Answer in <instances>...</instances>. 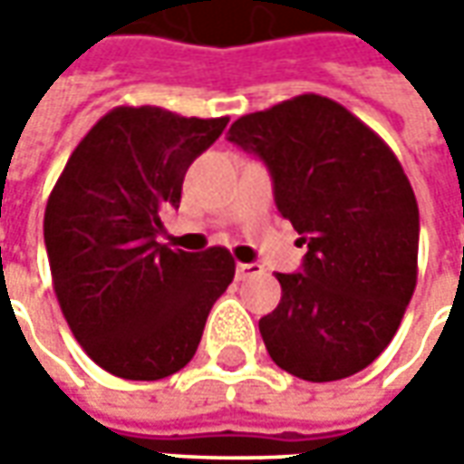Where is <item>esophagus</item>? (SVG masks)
I'll return each mask as SVG.
<instances>
[{
  "instance_id": "obj_1",
  "label": "esophagus",
  "mask_w": 464,
  "mask_h": 464,
  "mask_svg": "<svg viewBox=\"0 0 464 464\" xmlns=\"http://www.w3.org/2000/svg\"><path fill=\"white\" fill-rule=\"evenodd\" d=\"M260 271H263V268H260L258 263H237V281L258 276Z\"/></svg>"
}]
</instances>
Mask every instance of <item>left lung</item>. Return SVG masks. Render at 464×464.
<instances>
[{"mask_svg":"<svg viewBox=\"0 0 464 464\" xmlns=\"http://www.w3.org/2000/svg\"><path fill=\"white\" fill-rule=\"evenodd\" d=\"M229 141L268 165L278 211L307 245L302 274H276L281 302L258 323L271 359L307 382L362 372L398 333L419 278V204L401 160L314 92L237 118Z\"/></svg>","mask_w":464,"mask_h":464,"instance_id":"1","label":"left lung"}]
</instances>
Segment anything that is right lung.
Returning a JSON list of instances; mask_svg holds the SVG:
<instances>
[{
	"label": "right lung",
	"mask_w": 464,
	"mask_h": 464,
	"mask_svg": "<svg viewBox=\"0 0 464 464\" xmlns=\"http://www.w3.org/2000/svg\"><path fill=\"white\" fill-rule=\"evenodd\" d=\"M229 118L118 105L84 134L48 196L44 240L63 317L84 353L123 380H162L193 359L235 278L227 247L154 240L190 162Z\"/></svg>",
	"instance_id": "add662e5"
}]
</instances>
